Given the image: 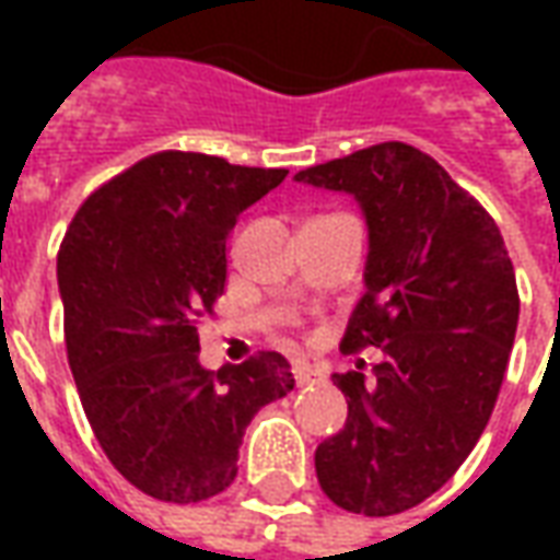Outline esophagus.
Here are the masks:
<instances>
[{
	"mask_svg": "<svg viewBox=\"0 0 560 560\" xmlns=\"http://www.w3.org/2000/svg\"><path fill=\"white\" fill-rule=\"evenodd\" d=\"M293 377H296V384L300 387H305V384H317V381H324V372L320 369H315V365L308 363H296L293 365Z\"/></svg>",
	"mask_w": 560,
	"mask_h": 560,
	"instance_id": "34e87169",
	"label": "esophagus"
}]
</instances>
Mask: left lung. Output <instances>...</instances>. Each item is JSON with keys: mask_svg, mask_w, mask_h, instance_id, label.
Segmentation results:
<instances>
[{"mask_svg": "<svg viewBox=\"0 0 560 560\" xmlns=\"http://www.w3.org/2000/svg\"><path fill=\"white\" fill-rule=\"evenodd\" d=\"M296 183L363 209L365 293L341 348L384 353L372 377L332 375L348 420L315 450L317 482L341 510L393 516L438 492L480 441L516 339V272L492 215L408 143L315 164Z\"/></svg>", "mask_w": 560, "mask_h": 560, "instance_id": "8db88e82", "label": "left lung"}]
</instances>
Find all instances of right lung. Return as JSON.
<instances>
[{
	"label": "right lung",
	"mask_w": 560,
	"mask_h": 560,
	"mask_svg": "<svg viewBox=\"0 0 560 560\" xmlns=\"http://www.w3.org/2000/svg\"><path fill=\"white\" fill-rule=\"evenodd\" d=\"M284 176L155 152L86 197L62 240L56 279L83 411L114 468L159 501L224 492L245 425L293 389L281 353L209 372L197 339V317L224 293L240 212Z\"/></svg>",
	"instance_id": "right-lung-1"
}]
</instances>
